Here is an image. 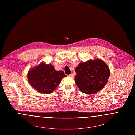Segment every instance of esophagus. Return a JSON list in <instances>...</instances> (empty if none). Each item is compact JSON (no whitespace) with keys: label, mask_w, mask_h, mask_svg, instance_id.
Listing matches in <instances>:
<instances>
[{"label":"esophagus","mask_w":135,"mask_h":135,"mask_svg":"<svg viewBox=\"0 0 135 135\" xmlns=\"http://www.w3.org/2000/svg\"><path fill=\"white\" fill-rule=\"evenodd\" d=\"M68 76L69 77H71V78H73V75L72 74H69L68 75Z\"/></svg>","instance_id":"1"}]
</instances>
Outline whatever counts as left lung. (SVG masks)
<instances>
[{"instance_id":"8db88e82","label":"left lung","mask_w":135,"mask_h":135,"mask_svg":"<svg viewBox=\"0 0 135 135\" xmlns=\"http://www.w3.org/2000/svg\"><path fill=\"white\" fill-rule=\"evenodd\" d=\"M75 71L77 74L74 80L77 87L81 92L88 95L94 94L101 90L110 75L109 68L99 59L80 63Z\"/></svg>"}]
</instances>
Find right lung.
<instances>
[{
	"label": "right lung",
	"mask_w": 135,
	"mask_h": 135,
	"mask_svg": "<svg viewBox=\"0 0 135 135\" xmlns=\"http://www.w3.org/2000/svg\"><path fill=\"white\" fill-rule=\"evenodd\" d=\"M67 76L63 71H57L51 64L41 63L29 70L28 81L38 92L43 94L52 93L62 79Z\"/></svg>",
	"instance_id": "right-lung-1"
}]
</instances>
